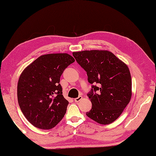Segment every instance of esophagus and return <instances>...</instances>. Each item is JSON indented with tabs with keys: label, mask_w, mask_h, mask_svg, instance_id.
I'll return each mask as SVG.
<instances>
[{
	"label": "esophagus",
	"mask_w": 156,
	"mask_h": 156,
	"mask_svg": "<svg viewBox=\"0 0 156 156\" xmlns=\"http://www.w3.org/2000/svg\"><path fill=\"white\" fill-rule=\"evenodd\" d=\"M82 99V97H81V96H80V97H78V98H76L75 99H74V101H75V102H79V101H80Z\"/></svg>",
	"instance_id": "34e87169"
}]
</instances>
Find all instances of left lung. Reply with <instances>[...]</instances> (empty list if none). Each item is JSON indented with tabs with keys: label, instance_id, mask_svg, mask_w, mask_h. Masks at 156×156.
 Segmentation results:
<instances>
[{
	"label": "left lung",
	"instance_id": "left-lung-1",
	"mask_svg": "<svg viewBox=\"0 0 156 156\" xmlns=\"http://www.w3.org/2000/svg\"><path fill=\"white\" fill-rule=\"evenodd\" d=\"M87 73L92 91L88 94L92 109L87 115L99 124L112 123L131 101L132 82L127 64L108 50H85L72 53ZM99 90L98 94L93 92Z\"/></svg>",
	"mask_w": 156,
	"mask_h": 156
}]
</instances>
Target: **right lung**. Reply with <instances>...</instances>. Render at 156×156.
Wrapping results in <instances>:
<instances>
[{"label": "right lung", "instance_id": "right-lung-1", "mask_svg": "<svg viewBox=\"0 0 156 156\" xmlns=\"http://www.w3.org/2000/svg\"><path fill=\"white\" fill-rule=\"evenodd\" d=\"M75 62L68 54L39 56L19 76L17 98L20 108L34 127L48 130L64 117L68 101L62 94L60 76Z\"/></svg>", "mask_w": 156, "mask_h": 156}]
</instances>
